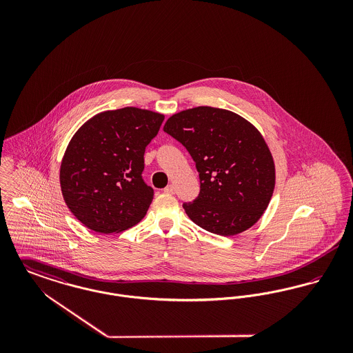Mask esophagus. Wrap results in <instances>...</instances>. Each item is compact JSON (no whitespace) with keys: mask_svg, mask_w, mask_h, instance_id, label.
Here are the masks:
<instances>
[{"mask_svg":"<svg viewBox=\"0 0 353 353\" xmlns=\"http://www.w3.org/2000/svg\"><path fill=\"white\" fill-rule=\"evenodd\" d=\"M164 192L168 193V194H173V193L176 192V188H174V185L173 184L168 185V186L164 189Z\"/></svg>","mask_w":353,"mask_h":353,"instance_id":"1","label":"esophagus"}]
</instances>
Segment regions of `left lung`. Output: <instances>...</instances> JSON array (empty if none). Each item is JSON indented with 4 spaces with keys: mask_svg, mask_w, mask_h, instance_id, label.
<instances>
[{
    "mask_svg": "<svg viewBox=\"0 0 353 353\" xmlns=\"http://www.w3.org/2000/svg\"><path fill=\"white\" fill-rule=\"evenodd\" d=\"M164 132L180 141L196 163L200 194L185 213L213 234L248 230L269 206L275 165L261 132L232 111L201 105L172 115Z\"/></svg>",
    "mask_w": 353,
    "mask_h": 353,
    "instance_id": "left-lung-1",
    "label": "left lung"
}]
</instances>
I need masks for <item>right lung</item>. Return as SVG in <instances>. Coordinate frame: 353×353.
I'll return each instance as SVG.
<instances>
[{
	"instance_id": "1",
	"label": "right lung",
	"mask_w": 353,
	"mask_h": 353,
	"mask_svg": "<svg viewBox=\"0 0 353 353\" xmlns=\"http://www.w3.org/2000/svg\"><path fill=\"white\" fill-rule=\"evenodd\" d=\"M164 115L136 107L104 111L72 136L59 181L70 212L85 228L119 233L147 214L153 189L144 183V152Z\"/></svg>"
}]
</instances>
